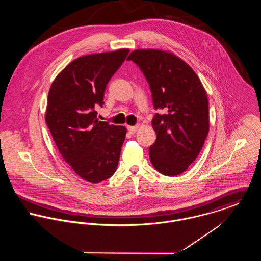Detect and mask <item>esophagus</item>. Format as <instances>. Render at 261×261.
Listing matches in <instances>:
<instances>
[{
	"label": "esophagus",
	"instance_id": "obj_1",
	"mask_svg": "<svg viewBox=\"0 0 261 261\" xmlns=\"http://www.w3.org/2000/svg\"><path fill=\"white\" fill-rule=\"evenodd\" d=\"M139 124L138 125H128L127 126V129H128V132L130 133V134H135L137 130H138V128H139Z\"/></svg>",
	"mask_w": 261,
	"mask_h": 261
}]
</instances>
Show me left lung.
I'll return each instance as SVG.
<instances>
[{
    "label": "left lung",
    "mask_w": 261,
    "mask_h": 261,
    "mask_svg": "<svg viewBox=\"0 0 261 261\" xmlns=\"http://www.w3.org/2000/svg\"><path fill=\"white\" fill-rule=\"evenodd\" d=\"M146 76L156 113L151 125L156 140L149 147L153 168L165 176L184 173L196 160L209 132L206 90L183 59L162 49H137L127 57Z\"/></svg>",
    "instance_id": "left-lung-1"
}]
</instances>
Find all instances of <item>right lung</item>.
Here are the masks:
<instances>
[{
	"label": "right lung",
	"mask_w": 261,
	"mask_h": 261,
	"mask_svg": "<svg viewBox=\"0 0 261 261\" xmlns=\"http://www.w3.org/2000/svg\"><path fill=\"white\" fill-rule=\"evenodd\" d=\"M128 52L122 48L78 57L49 89L45 121L62 158L89 183L109 179L118 165L126 128L98 120L94 108L102 107L107 85Z\"/></svg>",
	"instance_id": "add662e5"
}]
</instances>
